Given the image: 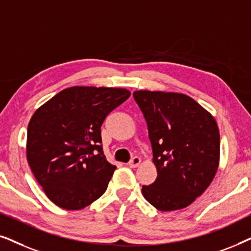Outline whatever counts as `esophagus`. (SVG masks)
<instances>
[{
  "label": "esophagus",
  "instance_id": "34e87169",
  "mask_svg": "<svg viewBox=\"0 0 251 251\" xmlns=\"http://www.w3.org/2000/svg\"><path fill=\"white\" fill-rule=\"evenodd\" d=\"M140 162H142V160H140V157L135 156V157H132V159L129 161L128 166H129L130 168H137V167H138L139 164H140Z\"/></svg>",
  "mask_w": 251,
  "mask_h": 251
}]
</instances>
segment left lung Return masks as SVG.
I'll return each mask as SVG.
<instances>
[{
  "mask_svg": "<svg viewBox=\"0 0 251 251\" xmlns=\"http://www.w3.org/2000/svg\"><path fill=\"white\" fill-rule=\"evenodd\" d=\"M133 98L146 120L157 177L142 188L161 211L186 208L211 184L219 164L221 138L210 113L178 92L138 90Z\"/></svg>",
  "mask_w": 251,
  "mask_h": 251,
  "instance_id": "left-lung-1",
  "label": "left lung"
}]
</instances>
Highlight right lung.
Segmentation results:
<instances>
[{
	"mask_svg": "<svg viewBox=\"0 0 251 251\" xmlns=\"http://www.w3.org/2000/svg\"><path fill=\"white\" fill-rule=\"evenodd\" d=\"M130 97L121 88L71 87L34 113L26 156L44 193L66 210H80L104 194L116 169L102 153L100 126Z\"/></svg>",
	"mask_w": 251,
	"mask_h": 251,
	"instance_id": "right-lung-1",
	"label": "right lung"
}]
</instances>
